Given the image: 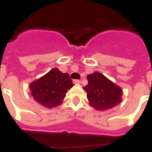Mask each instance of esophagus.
Segmentation results:
<instances>
[{
  "label": "esophagus",
  "instance_id": "34e87169",
  "mask_svg": "<svg viewBox=\"0 0 152 152\" xmlns=\"http://www.w3.org/2000/svg\"><path fill=\"white\" fill-rule=\"evenodd\" d=\"M80 82H81V81H80V80H73V83H74V84H80Z\"/></svg>",
  "mask_w": 152,
  "mask_h": 152
}]
</instances>
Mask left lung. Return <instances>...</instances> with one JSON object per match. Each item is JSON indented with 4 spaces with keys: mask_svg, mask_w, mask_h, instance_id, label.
I'll use <instances>...</instances> for the list:
<instances>
[{
    "mask_svg": "<svg viewBox=\"0 0 152 152\" xmlns=\"http://www.w3.org/2000/svg\"><path fill=\"white\" fill-rule=\"evenodd\" d=\"M88 85L83 87L87 93L89 105L98 111H107L122 101L123 90L102 73L94 72L87 76Z\"/></svg>",
    "mask_w": 152,
    "mask_h": 152,
    "instance_id": "1",
    "label": "left lung"
}]
</instances>
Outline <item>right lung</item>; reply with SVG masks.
<instances>
[{"label": "right lung", "mask_w": 152, "mask_h": 152, "mask_svg": "<svg viewBox=\"0 0 152 152\" xmlns=\"http://www.w3.org/2000/svg\"><path fill=\"white\" fill-rule=\"evenodd\" d=\"M73 86L68 73H63L58 68H53L45 76L32 81L29 85V89L36 102L51 109L63 102L67 90Z\"/></svg>", "instance_id": "add662e5"}]
</instances>
